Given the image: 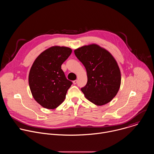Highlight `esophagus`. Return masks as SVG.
<instances>
[{
  "mask_svg": "<svg viewBox=\"0 0 154 154\" xmlns=\"http://www.w3.org/2000/svg\"><path fill=\"white\" fill-rule=\"evenodd\" d=\"M77 80H75L73 81V83H74V85H76V84H77Z\"/></svg>",
  "mask_w": 154,
  "mask_h": 154,
  "instance_id": "1",
  "label": "esophagus"
}]
</instances>
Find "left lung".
Returning a JSON list of instances; mask_svg holds the SVG:
<instances>
[{
    "mask_svg": "<svg viewBox=\"0 0 154 154\" xmlns=\"http://www.w3.org/2000/svg\"><path fill=\"white\" fill-rule=\"evenodd\" d=\"M74 54L86 71L87 83L81 89L85 97L99 106L112 101L121 83L120 69L113 56L96 44L79 48Z\"/></svg>",
    "mask_w": 154,
    "mask_h": 154,
    "instance_id": "8db88e82",
    "label": "left lung"
}]
</instances>
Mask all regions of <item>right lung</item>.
Wrapping results in <instances>:
<instances>
[{
	"label": "right lung",
	"mask_w": 154,
	"mask_h": 154,
	"mask_svg": "<svg viewBox=\"0 0 154 154\" xmlns=\"http://www.w3.org/2000/svg\"><path fill=\"white\" fill-rule=\"evenodd\" d=\"M71 53L69 48L54 46L43 51L34 61L29 83L33 98L42 107L55 109L64 100L72 83L66 78L61 66Z\"/></svg>",
	"instance_id": "obj_1"
}]
</instances>
